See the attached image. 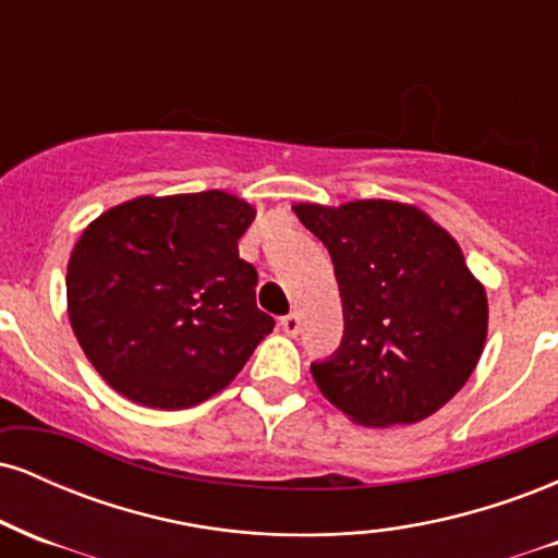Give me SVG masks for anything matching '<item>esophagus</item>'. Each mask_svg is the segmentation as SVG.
Instances as JSON below:
<instances>
[{
  "label": "esophagus",
  "instance_id": "34e87169",
  "mask_svg": "<svg viewBox=\"0 0 558 558\" xmlns=\"http://www.w3.org/2000/svg\"><path fill=\"white\" fill-rule=\"evenodd\" d=\"M280 325H283V330L288 332V336H299L301 315H299V312H291V315H286L283 319H280Z\"/></svg>",
  "mask_w": 558,
  "mask_h": 558
}]
</instances>
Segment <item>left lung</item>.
Here are the masks:
<instances>
[{
	"mask_svg": "<svg viewBox=\"0 0 558 558\" xmlns=\"http://www.w3.org/2000/svg\"><path fill=\"white\" fill-rule=\"evenodd\" d=\"M293 213L328 248L343 338L312 377L330 403L375 427L430 417L483 354L488 299L462 248L417 207L364 198Z\"/></svg>",
	"mask_w": 558,
	"mask_h": 558,
	"instance_id": "obj_1",
	"label": "left lung"
}]
</instances>
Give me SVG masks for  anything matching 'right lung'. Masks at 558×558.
<instances>
[{
  "instance_id": "obj_1",
  "label": "right lung",
  "mask_w": 558,
  "mask_h": 558,
  "mask_svg": "<svg viewBox=\"0 0 558 558\" xmlns=\"http://www.w3.org/2000/svg\"><path fill=\"white\" fill-rule=\"evenodd\" d=\"M254 209L222 191L141 196L83 230L68 312L88 362L125 399L189 409L241 373L275 319L239 257Z\"/></svg>"
}]
</instances>
